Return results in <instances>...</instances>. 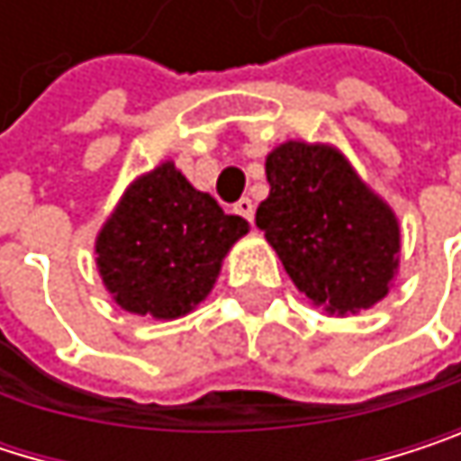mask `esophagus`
<instances>
[{"label":"esophagus","instance_id":"obj_1","mask_svg":"<svg viewBox=\"0 0 461 461\" xmlns=\"http://www.w3.org/2000/svg\"><path fill=\"white\" fill-rule=\"evenodd\" d=\"M236 214H241L247 222H252V217H255V203H252L249 198H241V201L236 203Z\"/></svg>","mask_w":461,"mask_h":461}]
</instances>
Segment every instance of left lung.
Instances as JSON below:
<instances>
[{
  "label": "left lung",
  "mask_w": 461,
  "mask_h": 461,
  "mask_svg": "<svg viewBox=\"0 0 461 461\" xmlns=\"http://www.w3.org/2000/svg\"><path fill=\"white\" fill-rule=\"evenodd\" d=\"M266 179L255 225L299 291L331 315L377 304L399 266V222L345 154L287 140L266 157Z\"/></svg>",
  "instance_id": "left-lung-1"
}]
</instances>
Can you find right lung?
Masks as SVG:
<instances>
[{"instance_id":"right-lung-1","label":"right lung","mask_w":461,"mask_h":461,"mask_svg":"<svg viewBox=\"0 0 461 461\" xmlns=\"http://www.w3.org/2000/svg\"><path fill=\"white\" fill-rule=\"evenodd\" d=\"M247 230L244 217L225 214L174 162H162L127 187L105 220L97 268L122 310L174 321L212 294L222 258Z\"/></svg>"}]
</instances>
